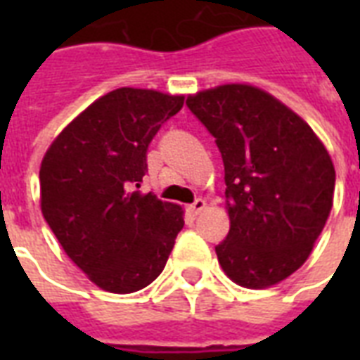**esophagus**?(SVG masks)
Instances as JSON below:
<instances>
[{
	"mask_svg": "<svg viewBox=\"0 0 360 360\" xmlns=\"http://www.w3.org/2000/svg\"><path fill=\"white\" fill-rule=\"evenodd\" d=\"M203 209H205V200H202V198H196V200H194V203H191V205H188V211L194 214H198L200 211H203Z\"/></svg>",
	"mask_w": 360,
	"mask_h": 360,
	"instance_id": "34e87169",
	"label": "esophagus"
}]
</instances>
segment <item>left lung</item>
<instances>
[{
	"instance_id": "1",
	"label": "left lung",
	"mask_w": 360,
	"mask_h": 360,
	"mask_svg": "<svg viewBox=\"0 0 360 360\" xmlns=\"http://www.w3.org/2000/svg\"><path fill=\"white\" fill-rule=\"evenodd\" d=\"M224 162L230 231L214 246L236 284L269 288L312 252L333 207L335 166L297 114L269 93L230 84L186 98Z\"/></svg>"
}]
</instances>
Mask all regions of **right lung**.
Listing matches in <instances>:
<instances>
[{
    "label": "right lung",
    "mask_w": 360,
    "mask_h": 360,
    "mask_svg": "<svg viewBox=\"0 0 360 360\" xmlns=\"http://www.w3.org/2000/svg\"><path fill=\"white\" fill-rule=\"evenodd\" d=\"M183 97L121 87L82 112L42 158L41 209L91 282L132 293L162 273L183 230L179 205L140 194L147 149Z\"/></svg>",
    "instance_id": "1"
}]
</instances>
